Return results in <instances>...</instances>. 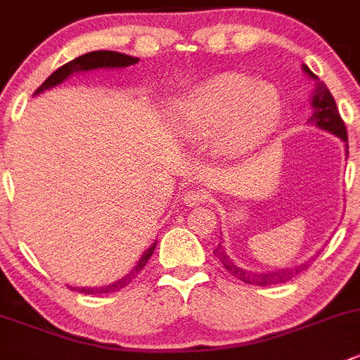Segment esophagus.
Returning a JSON list of instances; mask_svg holds the SVG:
<instances>
[{"instance_id": "obj_1", "label": "esophagus", "mask_w": 360, "mask_h": 360, "mask_svg": "<svg viewBox=\"0 0 360 360\" xmlns=\"http://www.w3.org/2000/svg\"><path fill=\"white\" fill-rule=\"evenodd\" d=\"M205 198H207V196H205V193H201V191L191 189V191H186V193H184L182 203L187 205V207H196V205L203 203Z\"/></svg>"}]
</instances>
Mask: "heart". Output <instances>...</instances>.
Returning <instances> with one entry per match:
<instances>
[{"instance_id":"1","label":"heart","mask_w":360,"mask_h":360,"mask_svg":"<svg viewBox=\"0 0 360 360\" xmlns=\"http://www.w3.org/2000/svg\"><path fill=\"white\" fill-rule=\"evenodd\" d=\"M178 132L189 139L212 136L224 159L258 150L279 127L283 98L272 84L238 72H221L184 91L173 104Z\"/></svg>"}]
</instances>
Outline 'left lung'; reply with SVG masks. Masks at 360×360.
<instances>
[{"label": "left lung", "instance_id": "1", "mask_svg": "<svg viewBox=\"0 0 360 360\" xmlns=\"http://www.w3.org/2000/svg\"><path fill=\"white\" fill-rule=\"evenodd\" d=\"M302 70L309 75L311 79H314L316 86H314L313 95H311V108H313V115L311 118L307 120L309 125L318 127L321 131H327L330 134H334L336 138H340L341 141L345 143V155L348 159V136H347V127H345V122L341 120L340 111H338V105L334 97L330 95L328 88L318 79L316 75L307 68V65H302ZM215 256L221 259V263L224 265V269L228 270L229 274L237 279L244 281L248 285H255V286H269V285H281V283H288L292 281L293 277L299 276L300 272L309 266V262L300 263V265L295 266H285V269H276V270H266V272H256V270H249V269H242L238 266L233 259L229 258L226 255L224 248L221 244L217 245L215 249Z\"/></svg>", "mask_w": 360, "mask_h": 360}]
</instances>
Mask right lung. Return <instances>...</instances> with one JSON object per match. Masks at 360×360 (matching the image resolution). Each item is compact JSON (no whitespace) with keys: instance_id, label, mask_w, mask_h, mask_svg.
Returning <instances> with one entry per match:
<instances>
[{"instance_id":"add662e5","label":"right lung","mask_w":360,"mask_h":360,"mask_svg":"<svg viewBox=\"0 0 360 360\" xmlns=\"http://www.w3.org/2000/svg\"><path fill=\"white\" fill-rule=\"evenodd\" d=\"M138 58L134 56H129V54H123V53H116V51H91V53L83 54V56L75 58V60L68 61L65 63L63 67H60L58 70H54L53 74L47 77L46 81L42 83V86L37 88V91L33 95H40L42 91L51 90V88L58 86L61 84L63 81H67L68 77H72L74 74H81V72H91V70H104V68H125L129 65H134L138 63ZM155 245L157 240L146 249L145 252L141 255V258L138 259L132 270L129 274L122 277V279L115 281L111 285H105V286H97V288H88V286H83V288H75V292L79 293H90V295H95V293H111V292H118V290L125 288L136 276L143 270V266L146 265V262L150 259V256L153 255L155 251ZM74 290V286H70Z\"/></svg>"}]
</instances>
